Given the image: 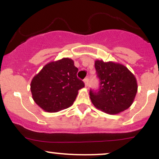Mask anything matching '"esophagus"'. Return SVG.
I'll list each match as a JSON object with an SVG mask.
<instances>
[{
	"instance_id": "esophagus-1",
	"label": "esophagus",
	"mask_w": 159,
	"mask_h": 159,
	"mask_svg": "<svg viewBox=\"0 0 159 159\" xmlns=\"http://www.w3.org/2000/svg\"><path fill=\"white\" fill-rule=\"evenodd\" d=\"M83 81H84V83H85V87L89 86V78H85Z\"/></svg>"
}]
</instances>
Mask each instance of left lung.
Segmentation results:
<instances>
[{"label": "left lung", "mask_w": 159, "mask_h": 159, "mask_svg": "<svg viewBox=\"0 0 159 159\" xmlns=\"http://www.w3.org/2000/svg\"><path fill=\"white\" fill-rule=\"evenodd\" d=\"M94 66L100 81L98 92L90 91L95 108L109 115H117L129 108L138 91L135 75L125 65L111 61L97 59Z\"/></svg>", "instance_id": "8db88e82"}]
</instances>
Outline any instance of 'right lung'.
I'll return each instance as SVG.
<instances>
[{"instance_id": "1", "label": "right lung", "mask_w": 159, "mask_h": 159, "mask_svg": "<svg viewBox=\"0 0 159 159\" xmlns=\"http://www.w3.org/2000/svg\"><path fill=\"white\" fill-rule=\"evenodd\" d=\"M77 72L70 58L48 62L31 81L34 102L47 112H57L71 106L78 91L85 86L76 76Z\"/></svg>"}]
</instances>
